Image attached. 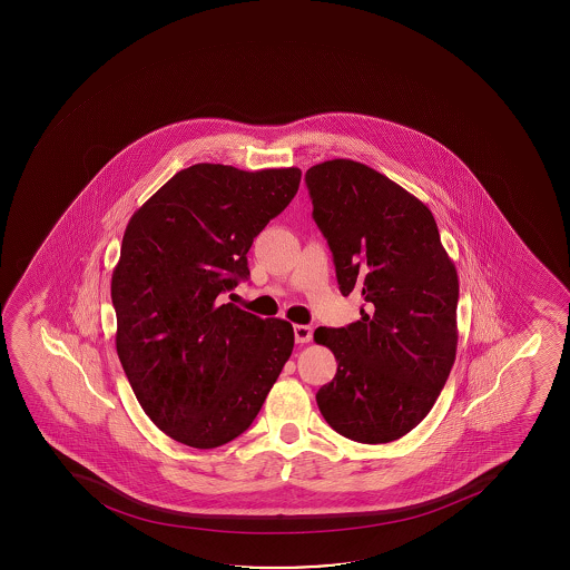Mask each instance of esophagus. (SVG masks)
I'll list each match as a JSON object with an SVG mask.
<instances>
[{"instance_id":"1","label":"esophagus","mask_w":570,"mask_h":570,"mask_svg":"<svg viewBox=\"0 0 570 570\" xmlns=\"http://www.w3.org/2000/svg\"><path fill=\"white\" fill-rule=\"evenodd\" d=\"M312 336H314V331L308 325H295V341L298 344H308L312 342Z\"/></svg>"}]
</instances>
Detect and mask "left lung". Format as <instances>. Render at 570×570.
I'll return each mask as SVG.
<instances>
[{"mask_svg":"<svg viewBox=\"0 0 570 570\" xmlns=\"http://www.w3.org/2000/svg\"><path fill=\"white\" fill-rule=\"evenodd\" d=\"M306 186L342 295L365 301L360 321L315 331L338 363L315 400L334 432L390 443L432 411L454 365L459 275L432 210L379 170L331 159Z\"/></svg>","mask_w":570,"mask_h":570,"instance_id":"1","label":"left lung"}]
</instances>
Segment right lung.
<instances>
[{
  "label": "right lung",
  "mask_w": 570,
  "mask_h": 570,
  "mask_svg": "<svg viewBox=\"0 0 570 570\" xmlns=\"http://www.w3.org/2000/svg\"><path fill=\"white\" fill-rule=\"evenodd\" d=\"M296 167L178 170L131 216L111 274L116 350L138 403L178 443L215 449L256 419L295 346L293 325L220 304L247 253L298 191Z\"/></svg>",
  "instance_id": "1"
}]
</instances>
